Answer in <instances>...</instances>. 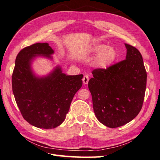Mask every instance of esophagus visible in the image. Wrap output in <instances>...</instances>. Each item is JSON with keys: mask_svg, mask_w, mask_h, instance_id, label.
I'll return each instance as SVG.
<instances>
[{"mask_svg": "<svg viewBox=\"0 0 160 160\" xmlns=\"http://www.w3.org/2000/svg\"><path fill=\"white\" fill-rule=\"evenodd\" d=\"M88 81H89V77L88 75H85L83 78V82L84 84H87L88 83Z\"/></svg>", "mask_w": 160, "mask_h": 160, "instance_id": "esophagus-1", "label": "esophagus"}]
</instances>
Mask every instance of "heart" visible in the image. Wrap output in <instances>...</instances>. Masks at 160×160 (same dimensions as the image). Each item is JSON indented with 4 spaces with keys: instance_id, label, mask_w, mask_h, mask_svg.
<instances>
[{
    "instance_id": "1",
    "label": "heart",
    "mask_w": 160,
    "mask_h": 160,
    "mask_svg": "<svg viewBox=\"0 0 160 160\" xmlns=\"http://www.w3.org/2000/svg\"><path fill=\"white\" fill-rule=\"evenodd\" d=\"M93 54L98 53L95 60L96 64L101 68H107L114 62L117 57V52L112 47H106L102 44H94L90 49Z\"/></svg>"
}]
</instances>
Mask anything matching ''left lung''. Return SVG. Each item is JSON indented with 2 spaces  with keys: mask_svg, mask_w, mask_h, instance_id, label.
Wrapping results in <instances>:
<instances>
[{
  "mask_svg": "<svg viewBox=\"0 0 160 160\" xmlns=\"http://www.w3.org/2000/svg\"><path fill=\"white\" fill-rule=\"evenodd\" d=\"M126 59L106 69L92 71L88 82L97 119L109 128L128 123L142 107L147 74L142 56L136 48L125 44Z\"/></svg>",
  "mask_w": 160,
  "mask_h": 160,
  "instance_id": "left-lung-1",
  "label": "left lung"
}]
</instances>
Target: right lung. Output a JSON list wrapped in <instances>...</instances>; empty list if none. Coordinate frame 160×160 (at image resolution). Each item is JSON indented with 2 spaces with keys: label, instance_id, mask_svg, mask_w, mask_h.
I'll list each match as a JSON object with an SVG mask.
<instances>
[{
  "label": "right lung",
  "instance_id": "1",
  "mask_svg": "<svg viewBox=\"0 0 160 160\" xmlns=\"http://www.w3.org/2000/svg\"><path fill=\"white\" fill-rule=\"evenodd\" d=\"M48 43L27 47L18 54L12 74V90L24 119L38 128L53 129L64 121L74 94L82 86L83 74L66 75L57 66L47 76L38 77L31 68L37 56L52 59Z\"/></svg>",
  "mask_w": 160,
  "mask_h": 160
}]
</instances>
